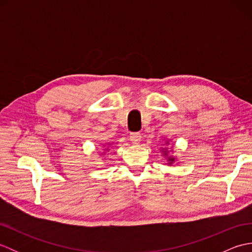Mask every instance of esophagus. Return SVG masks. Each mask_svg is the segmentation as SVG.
I'll use <instances>...</instances> for the list:
<instances>
[{
  "label": "esophagus",
  "instance_id": "obj_1",
  "mask_svg": "<svg viewBox=\"0 0 252 252\" xmlns=\"http://www.w3.org/2000/svg\"><path fill=\"white\" fill-rule=\"evenodd\" d=\"M130 140L132 143L137 144L142 140V135L138 132H132V133H130Z\"/></svg>",
  "mask_w": 252,
  "mask_h": 252
}]
</instances>
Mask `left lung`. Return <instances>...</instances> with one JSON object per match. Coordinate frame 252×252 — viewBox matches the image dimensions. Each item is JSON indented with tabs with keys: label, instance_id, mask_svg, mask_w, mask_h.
I'll return each mask as SVG.
<instances>
[{
	"label": "left lung",
	"instance_id": "8db88e82",
	"mask_svg": "<svg viewBox=\"0 0 252 252\" xmlns=\"http://www.w3.org/2000/svg\"><path fill=\"white\" fill-rule=\"evenodd\" d=\"M169 161H170L169 163H172V162L174 161V158H172V157H170V158H169Z\"/></svg>",
	"mask_w": 252,
	"mask_h": 252
}]
</instances>
